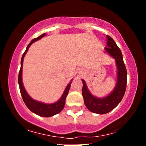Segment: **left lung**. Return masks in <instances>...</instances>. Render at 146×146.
<instances>
[{
	"label": "left lung",
	"instance_id": "8db88e82",
	"mask_svg": "<svg viewBox=\"0 0 146 146\" xmlns=\"http://www.w3.org/2000/svg\"><path fill=\"white\" fill-rule=\"evenodd\" d=\"M107 46L105 51L115 60L117 68V80L115 88L108 96L98 98L93 96L82 80V96L86 108L97 114H106L113 110L121 101L126 89L127 71L120 48L111 37L107 36Z\"/></svg>",
	"mask_w": 146,
	"mask_h": 146
}]
</instances>
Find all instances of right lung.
<instances>
[{
	"instance_id": "right-lung-1",
	"label": "right lung",
	"mask_w": 146,
	"mask_h": 146,
	"mask_svg": "<svg viewBox=\"0 0 146 146\" xmlns=\"http://www.w3.org/2000/svg\"><path fill=\"white\" fill-rule=\"evenodd\" d=\"M46 36V33H43L41 36H40L38 38H34L31 41V42L28 44L26 50L23 53V56H22L21 59V69H20L19 74H18V84H19L20 87V91H21L22 98H23V101H24L25 105L27 106L29 109L31 110V112H33V113L36 114V115H39L41 117H52L53 115H56V114L60 113V112L62 110V109L64 107L65 105V100H66V98L67 96L68 91H69L70 87H71V84L72 80L70 82V83H68V84L66 86V88H65L64 91L62 95L61 96V98L58 102H55L53 104H44L42 102H38L32 99L31 97L28 95V93H27V91L25 90V88L24 86H23V82H22V71H23V59H24L25 54L27 53L28 50H29V46L33 44L34 42H36L38 40L41 39L42 37Z\"/></svg>"
}]
</instances>
